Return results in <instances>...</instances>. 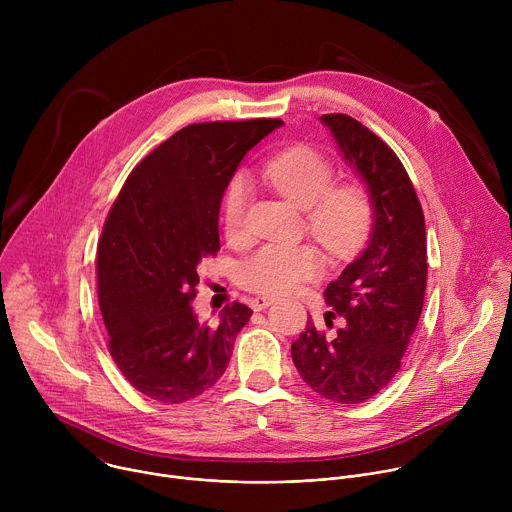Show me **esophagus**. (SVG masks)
<instances>
[{
	"label": "esophagus",
	"instance_id": "1",
	"mask_svg": "<svg viewBox=\"0 0 512 512\" xmlns=\"http://www.w3.org/2000/svg\"><path fill=\"white\" fill-rule=\"evenodd\" d=\"M275 302V298H269V296H259V298H253L251 300V308L255 310V312H261V310H265L267 306H271Z\"/></svg>",
	"mask_w": 512,
	"mask_h": 512
}]
</instances>
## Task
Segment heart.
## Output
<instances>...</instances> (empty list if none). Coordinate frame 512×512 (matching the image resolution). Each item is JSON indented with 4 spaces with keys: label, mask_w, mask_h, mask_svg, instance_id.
Listing matches in <instances>:
<instances>
[{
    "label": "heart",
    "mask_w": 512,
    "mask_h": 512,
    "mask_svg": "<svg viewBox=\"0 0 512 512\" xmlns=\"http://www.w3.org/2000/svg\"><path fill=\"white\" fill-rule=\"evenodd\" d=\"M267 182L291 202L306 208L310 235L332 255L350 257L369 239L375 223V202L362 182L336 180L328 156L312 145H291L263 162ZM251 182L237 172L223 196V225L231 243L247 239ZM324 269L320 251L310 243L265 245L245 259L237 279L261 296H281L318 277Z\"/></svg>",
    "instance_id": "b5f03b06"
}]
</instances>
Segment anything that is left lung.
I'll list each match as a JSON object with an SVG mask.
<instances>
[{
  "label": "left lung",
  "instance_id": "obj_1",
  "mask_svg": "<svg viewBox=\"0 0 512 512\" xmlns=\"http://www.w3.org/2000/svg\"><path fill=\"white\" fill-rule=\"evenodd\" d=\"M322 123L367 184L375 223L367 249L324 291L332 306L326 326L334 318L342 326L326 334L308 320L291 358L318 395L354 405L391 383L417 328L427 281L425 218L407 170L379 135L344 113L322 115Z\"/></svg>",
  "mask_w": 512,
  "mask_h": 512
}]
</instances>
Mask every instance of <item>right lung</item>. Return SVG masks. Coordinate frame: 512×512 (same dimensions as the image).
Masks as SVG:
<instances>
[{
	"instance_id": "right-lung-1",
	"label": "right lung",
	"mask_w": 512,
	"mask_h": 512,
	"mask_svg": "<svg viewBox=\"0 0 512 512\" xmlns=\"http://www.w3.org/2000/svg\"><path fill=\"white\" fill-rule=\"evenodd\" d=\"M281 119L192 123L145 156L113 202L97 247L107 348L145 397L184 403L227 371L253 310L233 302L216 326L200 324L198 263L214 257L218 210L243 156Z\"/></svg>"
}]
</instances>
